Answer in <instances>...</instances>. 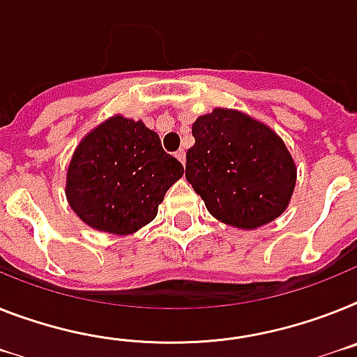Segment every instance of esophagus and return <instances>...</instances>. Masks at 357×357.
I'll list each match as a JSON object with an SVG mask.
<instances>
[{
    "label": "esophagus",
    "mask_w": 357,
    "mask_h": 357,
    "mask_svg": "<svg viewBox=\"0 0 357 357\" xmlns=\"http://www.w3.org/2000/svg\"><path fill=\"white\" fill-rule=\"evenodd\" d=\"M176 158H178V160H179V163H181V165H185V163H187V152H185L183 149H179V151L176 152Z\"/></svg>",
    "instance_id": "1"
}]
</instances>
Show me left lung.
Masks as SVG:
<instances>
[{"label":"left lung","instance_id":"8db88e82","mask_svg":"<svg viewBox=\"0 0 357 357\" xmlns=\"http://www.w3.org/2000/svg\"><path fill=\"white\" fill-rule=\"evenodd\" d=\"M185 176L215 220L256 229L283 214L296 165L271 128L238 110L215 109L192 125Z\"/></svg>","mask_w":357,"mask_h":357}]
</instances>
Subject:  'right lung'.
Wrapping results in <instances>:
<instances>
[{
  "label": "right lung",
  "mask_w": 357,
  "mask_h": 357,
  "mask_svg": "<svg viewBox=\"0 0 357 357\" xmlns=\"http://www.w3.org/2000/svg\"><path fill=\"white\" fill-rule=\"evenodd\" d=\"M183 165L142 121L116 116L79 143L67 172V199L92 229L132 234L158 214Z\"/></svg>",
  "instance_id": "add662e5"
}]
</instances>
